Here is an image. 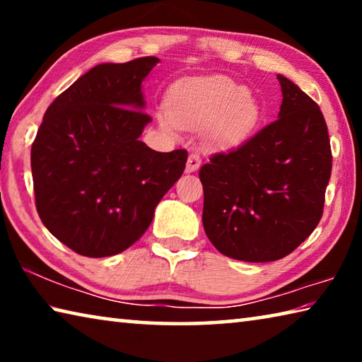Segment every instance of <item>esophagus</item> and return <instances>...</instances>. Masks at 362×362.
Listing matches in <instances>:
<instances>
[{"mask_svg":"<svg viewBox=\"0 0 362 362\" xmlns=\"http://www.w3.org/2000/svg\"><path fill=\"white\" fill-rule=\"evenodd\" d=\"M201 166V156L198 153H192V155L188 156V161H187V173H196V170L199 169Z\"/></svg>","mask_w":362,"mask_h":362,"instance_id":"34e87169","label":"esophagus"}]
</instances>
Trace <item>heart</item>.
<instances>
[{
	"label": "heart",
	"instance_id": "1",
	"mask_svg": "<svg viewBox=\"0 0 362 362\" xmlns=\"http://www.w3.org/2000/svg\"><path fill=\"white\" fill-rule=\"evenodd\" d=\"M262 108L249 89L226 76H207L177 83L168 97V112L158 122L168 134L203 129L214 144L236 145L255 131Z\"/></svg>",
	"mask_w": 362,
	"mask_h": 362
}]
</instances>
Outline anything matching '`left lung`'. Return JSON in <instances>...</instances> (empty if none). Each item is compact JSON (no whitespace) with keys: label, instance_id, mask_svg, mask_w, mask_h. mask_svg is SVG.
I'll return each mask as SVG.
<instances>
[{"label":"left lung","instance_id":"left-lung-1","mask_svg":"<svg viewBox=\"0 0 362 362\" xmlns=\"http://www.w3.org/2000/svg\"><path fill=\"white\" fill-rule=\"evenodd\" d=\"M279 118L199 169L203 225L218 252L273 262L297 249L320 223L332 170L326 119L297 84L278 75Z\"/></svg>","mask_w":362,"mask_h":362}]
</instances>
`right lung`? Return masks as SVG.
Segmentation results:
<instances>
[{
    "label": "right lung",
    "mask_w": 362,
    "mask_h": 362,
    "mask_svg": "<svg viewBox=\"0 0 362 362\" xmlns=\"http://www.w3.org/2000/svg\"><path fill=\"white\" fill-rule=\"evenodd\" d=\"M158 62L150 56L94 66L47 107L36 134V211L79 255L110 257L132 246L185 169L187 150L161 153L139 140L151 121L142 81Z\"/></svg>",
    "instance_id": "1"
}]
</instances>
